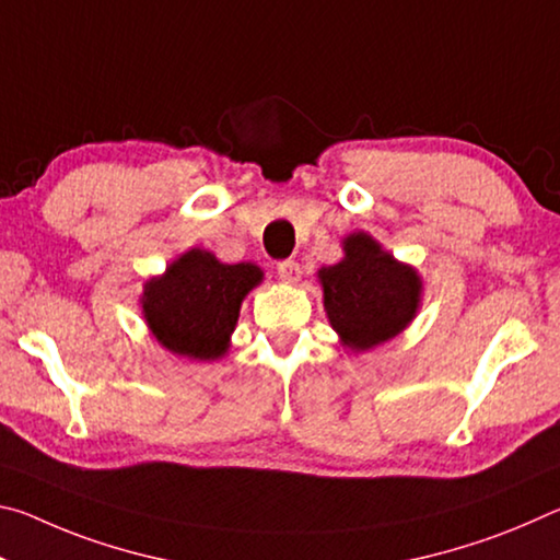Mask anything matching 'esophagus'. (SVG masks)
<instances>
[{"label": "esophagus", "mask_w": 560, "mask_h": 560, "mask_svg": "<svg viewBox=\"0 0 560 560\" xmlns=\"http://www.w3.org/2000/svg\"><path fill=\"white\" fill-rule=\"evenodd\" d=\"M277 271H279V279L287 281V283H296L301 281V267L296 261H279L277 264Z\"/></svg>", "instance_id": "34e87169"}]
</instances>
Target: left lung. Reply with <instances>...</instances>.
I'll use <instances>...</instances> for the list:
<instances>
[{"mask_svg": "<svg viewBox=\"0 0 560 560\" xmlns=\"http://www.w3.org/2000/svg\"><path fill=\"white\" fill-rule=\"evenodd\" d=\"M340 246L343 259L320 267L316 281L338 343L368 353L412 324L422 306V277L363 230L343 236Z\"/></svg>", "mask_w": 560, "mask_h": 560, "instance_id": "obj_1", "label": "left lung"}]
</instances>
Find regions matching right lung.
<instances>
[{
	"label": "right lung",
	"mask_w": 560,
	"mask_h": 560,
	"mask_svg": "<svg viewBox=\"0 0 560 560\" xmlns=\"http://www.w3.org/2000/svg\"><path fill=\"white\" fill-rule=\"evenodd\" d=\"M261 281L257 264H224L212 252L192 246L143 283L140 311L165 350L210 363L226 355L242 301Z\"/></svg>",
	"instance_id": "right-lung-1"
}]
</instances>
